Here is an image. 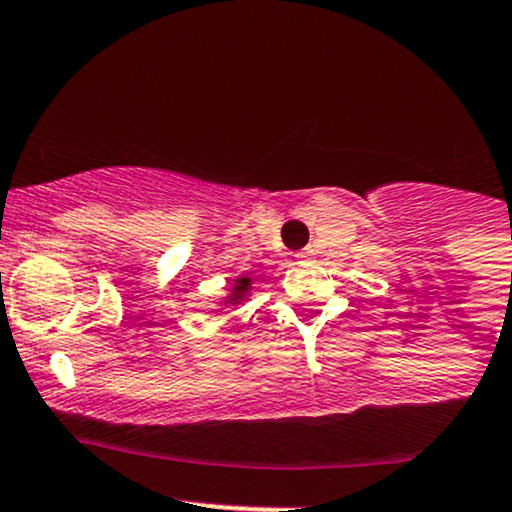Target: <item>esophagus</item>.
<instances>
[{
  "label": "esophagus",
  "instance_id": "esophagus-1",
  "mask_svg": "<svg viewBox=\"0 0 512 512\" xmlns=\"http://www.w3.org/2000/svg\"><path fill=\"white\" fill-rule=\"evenodd\" d=\"M308 257H311V252H308V250H301V252H296V260H299V262L308 260Z\"/></svg>",
  "mask_w": 512,
  "mask_h": 512
}]
</instances>
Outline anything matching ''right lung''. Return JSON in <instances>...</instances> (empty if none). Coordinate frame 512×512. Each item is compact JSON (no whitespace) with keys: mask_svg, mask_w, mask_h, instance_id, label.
Returning a JSON list of instances; mask_svg holds the SVG:
<instances>
[{"mask_svg":"<svg viewBox=\"0 0 512 512\" xmlns=\"http://www.w3.org/2000/svg\"><path fill=\"white\" fill-rule=\"evenodd\" d=\"M247 286H250V279H247V277H243V279H235V289H233L235 294H233V301H238L240 296L245 294Z\"/></svg>","mask_w":512,"mask_h":512,"instance_id":"1","label":"right lung"}]
</instances>
